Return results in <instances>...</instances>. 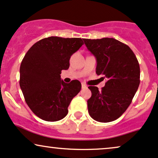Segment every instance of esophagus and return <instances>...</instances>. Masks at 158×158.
<instances>
[{
    "label": "esophagus",
    "instance_id": "34e87169",
    "mask_svg": "<svg viewBox=\"0 0 158 158\" xmlns=\"http://www.w3.org/2000/svg\"><path fill=\"white\" fill-rule=\"evenodd\" d=\"M86 85L85 84H84V83H82V89H85V88H86Z\"/></svg>",
    "mask_w": 158,
    "mask_h": 158
}]
</instances>
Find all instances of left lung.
Returning <instances> with one entry per match:
<instances>
[{
  "mask_svg": "<svg viewBox=\"0 0 158 158\" xmlns=\"http://www.w3.org/2000/svg\"><path fill=\"white\" fill-rule=\"evenodd\" d=\"M83 41L96 58L97 75L106 80L100 91L97 86H89L91 91L87 101L89 114L97 122H112L124 114L139 89V61L129 46L114 38Z\"/></svg>",
  "mask_w": 158,
  "mask_h": 158,
  "instance_id": "obj_1",
  "label": "left lung"
}]
</instances>
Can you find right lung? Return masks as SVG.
<instances>
[{"instance_id":"right-lung-1","label":"right lung","mask_w":158,"mask_h":158,"mask_svg":"<svg viewBox=\"0 0 158 158\" xmlns=\"http://www.w3.org/2000/svg\"><path fill=\"white\" fill-rule=\"evenodd\" d=\"M83 44L81 38L42 39L26 52L19 68V86L25 100L39 118L56 122L65 117L74 97L80 92L77 80L66 83L61 70L68 69L71 56Z\"/></svg>"}]
</instances>
